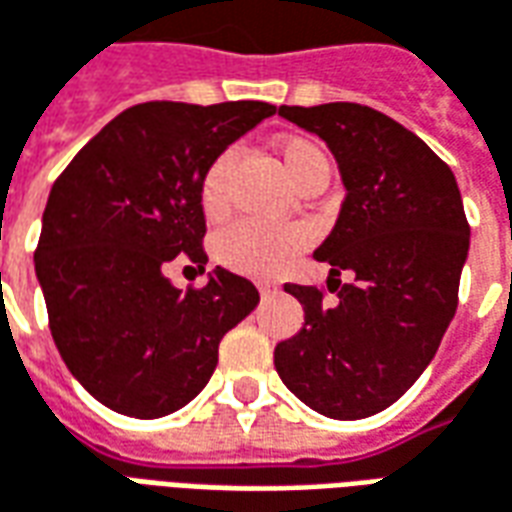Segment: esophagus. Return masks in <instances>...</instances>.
Listing matches in <instances>:
<instances>
[{"mask_svg":"<svg viewBox=\"0 0 512 512\" xmlns=\"http://www.w3.org/2000/svg\"><path fill=\"white\" fill-rule=\"evenodd\" d=\"M259 292H262V297H270V295H275L278 289H275L273 284H259Z\"/></svg>","mask_w":512,"mask_h":512,"instance_id":"esophagus-1","label":"esophagus"}]
</instances>
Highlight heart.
I'll use <instances>...</instances> for the list:
<instances>
[{
  "label": "heart",
  "mask_w": 512,
  "mask_h": 512,
  "mask_svg": "<svg viewBox=\"0 0 512 512\" xmlns=\"http://www.w3.org/2000/svg\"><path fill=\"white\" fill-rule=\"evenodd\" d=\"M278 162L284 168L286 179L297 187L317 176H328V159L322 148L308 137H286L278 143ZM231 165V154H220L209 162L201 176V209L206 217H220L226 209V173ZM308 245V231L303 226H256V223H237L217 242L220 262L237 273L267 278L284 270L300 250Z\"/></svg>",
  "instance_id": "heart-1"
}]
</instances>
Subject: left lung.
<instances>
[{
    "label": "left lung",
    "instance_id": "left-lung-1",
    "mask_svg": "<svg viewBox=\"0 0 512 512\" xmlns=\"http://www.w3.org/2000/svg\"><path fill=\"white\" fill-rule=\"evenodd\" d=\"M278 115L320 134L336 157L347 195L314 259L355 278L328 286L333 306L317 286H284L306 322L275 347V369L311 411L364 419L411 389L455 317L469 256L458 181L424 140L364 104Z\"/></svg>",
    "mask_w": 512,
    "mask_h": 512
}]
</instances>
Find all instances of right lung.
Listing matches in <instances>:
<instances>
[{"instance_id":"1","label":"right lung","mask_w":512,"mask_h":512,"mask_svg":"<svg viewBox=\"0 0 512 512\" xmlns=\"http://www.w3.org/2000/svg\"><path fill=\"white\" fill-rule=\"evenodd\" d=\"M270 115L264 101H146L54 181L35 275L65 366L101 405L134 419L184 408L212 378L220 339L259 303L256 286L223 267L187 292L165 267L176 256L204 267L201 176Z\"/></svg>"}]
</instances>
